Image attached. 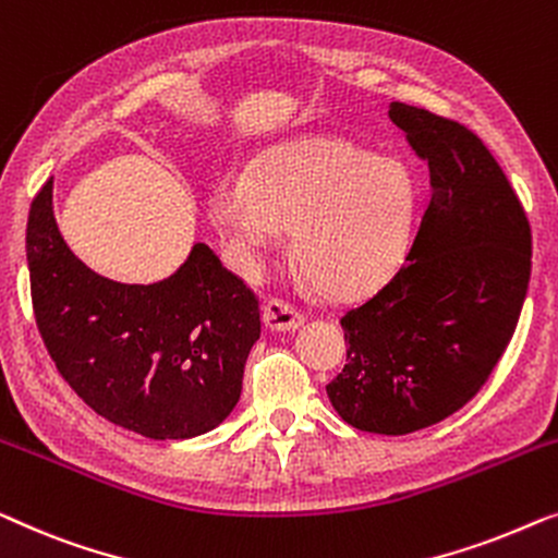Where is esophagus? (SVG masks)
<instances>
[{"label":"esophagus","instance_id":"esophagus-1","mask_svg":"<svg viewBox=\"0 0 558 558\" xmlns=\"http://www.w3.org/2000/svg\"><path fill=\"white\" fill-rule=\"evenodd\" d=\"M263 320L270 331H295L303 324V313L286 298H268L263 305Z\"/></svg>","mask_w":558,"mask_h":558}]
</instances>
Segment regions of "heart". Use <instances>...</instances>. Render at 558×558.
I'll use <instances>...</instances> for the list:
<instances>
[{"instance_id":"b5f03b06","label":"heart","mask_w":558,"mask_h":558,"mask_svg":"<svg viewBox=\"0 0 558 558\" xmlns=\"http://www.w3.org/2000/svg\"><path fill=\"white\" fill-rule=\"evenodd\" d=\"M414 199L410 171L351 141L316 136L278 146L209 199L234 250L255 257L295 232L293 257L311 286L336 301L374 290L402 253Z\"/></svg>"}]
</instances>
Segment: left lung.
<instances>
[{
  "instance_id": "left-lung-1",
  "label": "left lung",
  "mask_w": 558,
  "mask_h": 558,
  "mask_svg": "<svg viewBox=\"0 0 558 558\" xmlns=\"http://www.w3.org/2000/svg\"><path fill=\"white\" fill-rule=\"evenodd\" d=\"M427 161L429 199L384 286L341 316L349 341L328 399L361 433L410 435L473 399L521 316L531 225L504 169L465 125L391 104Z\"/></svg>"
}]
</instances>
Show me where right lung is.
I'll return each mask as SVG.
<instances>
[{"label": "right lung", "mask_w": 558, "mask_h": 558, "mask_svg": "<svg viewBox=\"0 0 558 558\" xmlns=\"http://www.w3.org/2000/svg\"><path fill=\"white\" fill-rule=\"evenodd\" d=\"M27 265L47 354L100 417L151 439H186L234 410L260 339V301L207 245L154 286L100 278L62 240L50 177L29 207Z\"/></svg>", "instance_id": "right-lung-1"}]
</instances>
